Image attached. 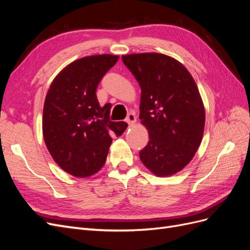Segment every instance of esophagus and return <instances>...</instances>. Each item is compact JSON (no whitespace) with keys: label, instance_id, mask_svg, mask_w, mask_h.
Segmentation results:
<instances>
[{"label":"esophagus","instance_id":"1","mask_svg":"<svg viewBox=\"0 0 250 250\" xmlns=\"http://www.w3.org/2000/svg\"><path fill=\"white\" fill-rule=\"evenodd\" d=\"M126 122L129 124V125H133L135 122H137V117H135V115L133 112L129 113V115L127 116L126 118Z\"/></svg>","mask_w":250,"mask_h":250}]
</instances>
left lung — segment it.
I'll list each match as a JSON object with an SVG mask.
<instances>
[{
    "label": "left lung",
    "mask_w": 250,
    "mask_h": 250,
    "mask_svg": "<svg viewBox=\"0 0 250 250\" xmlns=\"http://www.w3.org/2000/svg\"><path fill=\"white\" fill-rule=\"evenodd\" d=\"M122 60L141 86L140 119L149 134L141 161L158 177L174 175L192 161L202 141L206 110L199 89L171 56L138 53Z\"/></svg>",
    "instance_id": "obj_1"
}]
</instances>
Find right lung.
Listing matches in <instances>:
<instances>
[{"mask_svg":"<svg viewBox=\"0 0 250 250\" xmlns=\"http://www.w3.org/2000/svg\"><path fill=\"white\" fill-rule=\"evenodd\" d=\"M118 55L100 54L67 64L52 81L44 99L42 135L55 163L75 177H88L106 162L112 137L125 122L109 120L111 104L101 106L96 89L118 62Z\"/></svg>","mask_w":250,"mask_h":250,"instance_id":"1","label":"right lung"}]
</instances>
